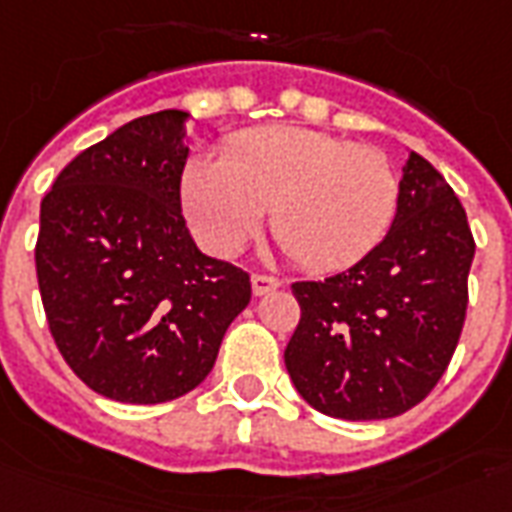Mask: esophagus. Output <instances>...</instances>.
I'll return each mask as SVG.
<instances>
[{
  "instance_id": "1",
  "label": "esophagus",
  "mask_w": 512,
  "mask_h": 512,
  "mask_svg": "<svg viewBox=\"0 0 512 512\" xmlns=\"http://www.w3.org/2000/svg\"><path fill=\"white\" fill-rule=\"evenodd\" d=\"M251 283H253V294H256V297H259V294L272 292V289H278V286H281V281H278L275 275H264V272H256V275L251 278Z\"/></svg>"
}]
</instances>
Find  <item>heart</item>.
Returning <instances> with one entry per match:
<instances>
[{
  "instance_id": "b5f03b06",
  "label": "heart",
  "mask_w": 512,
  "mask_h": 512,
  "mask_svg": "<svg viewBox=\"0 0 512 512\" xmlns=\"http://www.w3.org/2000/svg\"><path fill=\"white\" fill-rule=\"evenodd\" d=\"M384 152L302 128L237 136L223 160L193 158L182 174L190 229L212 253H234L270 212L281 251L305 270L349 267L384 240L398 207Z\"/></svg>"
}]
</instances>
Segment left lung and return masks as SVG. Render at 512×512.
Returning <instances> with one entry per match:
<instances>
[{"label":"left lung","instance_id":"1","mask_svg":"<svg viewBox=\"0 0 512 512\" xmlns=\"http://www.w3.org/2000/svg\"><path fill=\"white\" fill-rule=\"evenodd\" d=\"M472 259L461 201L412 152L387 237L349 270L292 283L300 322L283 360L297 393L341 420H384L420 404L464 330Z\"/></svg>","mask_w":512,"mask_h":512}]
</instances>
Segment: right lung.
<instances>
[{
  "instance_id": "1",
  "label": "right lung",
  "mask_w": 512,
  "mask_h": 512,
  "mask_svg": "<svg viewBox=\"0 0 512 512\" xmlns=\"http://www.w3.org/2000/svg\"><path fill=\"white\" fill-rule=\"evenodd\" d=\"M185 111L138 117L84 149L40 201L37 286L59 354L122 404L199 387L251 275L196 248L179 185Z\"/></svg>"
}]
</instances>
